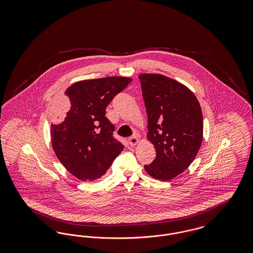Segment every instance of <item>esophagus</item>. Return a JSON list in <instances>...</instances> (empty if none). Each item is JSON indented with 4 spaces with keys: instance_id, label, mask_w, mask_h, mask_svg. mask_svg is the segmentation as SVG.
<instances>
[{
    "instance_id": "34e87169",
    "label": "esophagus",
    "mask_w": 253,
    "mask_h": 253,
    "mask_svg": "<svg viewBox=\"0 0 253 253\" xmlns=\"http://www.w3.org/2000/svg\"><path fill=\"white\" fill-rule=\"evenodd\" d=\"M128 143L130 146H134V145L137 144L138 143V138H137V136H135V135H133V136H131L129 139H128Z\"/></svg>"
}]
</instances>
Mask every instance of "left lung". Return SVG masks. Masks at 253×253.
Segmentation results:
<instances>
[{"instance_id":"left-lung-1","label":"left lung","mask_w":253,"mask_h":253,"mask_svg":"<svg viewBox=\"0 0 253 253\" xmlns=\"http://www.w3.org/2000/svg\"><path fill=\"white\" fill-rule=\"evenodd\" d=\"M148 116V139L157 157L145 165L151 176L168 181L182 173L196 157L203 139V115L193 92L160 74H140Z\"/></svg>"}]
</instances>
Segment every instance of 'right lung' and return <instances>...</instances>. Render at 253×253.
Instances as JSON below:
<instances>
[{
  "instance_id": "1",
  "label": "right lung",
  "mask_w": 253,
  "mask_h": 253,
  "mask_svg": "<svg viewBox=\"0 0 253 253\" xmlns=\"http://www.w3.org/2000/svg\"><path fill=\"white\" fill-rule=\"evenodd\" d=\"M131 82L130 78L107 77L78 82L65 91L60 102L64 119L51 124V141L61 164L75 177L100 178L123 151L105 114L111 100Z\"/></svg>"
}]
</instances>
